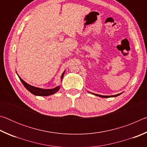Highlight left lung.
Listing matches in <instances>:
<instances>
[{"mask_svg":"<svg viewBox=\"0 0 147 147\" xmlns=\"http://www.w3.org/2000/svg\"><path fill=\"white\" fill-rule=\"evenodd\" d=\"M94 94V95L96 96H100V97H102V98H109V97H115V96H119L120 95V94H115V95H111V96H103V95H100V94H94V93H92Z\"/></svg>","mask_w":147,"mask_h":147,"instance_id":"left-lung-1","label":"left lung"}]
</instances>
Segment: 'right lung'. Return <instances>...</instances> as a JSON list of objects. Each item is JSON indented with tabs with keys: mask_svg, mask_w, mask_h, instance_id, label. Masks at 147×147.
<instances>
[{
	"mask_svg": "<svg viewBox=\"0 0 147 147\" xmlns=\"http://www.w3.org/2000/svg\"><path fill=\"white\" fill-rule=\"evenodd\" d=\"M64 73H65V71L63 72V74H61V80H62V78H63ZM19 78L20 79V80L21 81L22 84H23L24 86L25 87V88L27 89V90H28L31 93H32L33 94H35V95H37V96H49V95H51V94H53L54 93H56V92H58L59 91V88H60V87H59V86H58L55 88L51 89H41V88H36V87L32 86L29 85V84H27L26 82H24L23 80H22L21 78V77H20V76H19Z\"/></svg>",
	"mask_w": 147,
	"mask_h": 147,
	"instance_id": "1",
	"label": "right lung"
}]
</instances>
